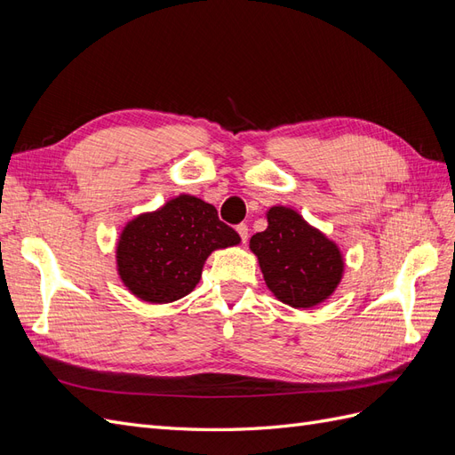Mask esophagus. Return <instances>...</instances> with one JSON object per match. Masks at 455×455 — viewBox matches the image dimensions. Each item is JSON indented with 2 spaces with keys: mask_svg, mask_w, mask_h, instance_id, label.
<instances>
[{
  "mask_svg": "<svg viewBox=\"0 0 455 455\" xmlns=\"http://www.w3.org/2000/svg\"><path fill=\"white\" fill-rule=\"evenodd\" d=\"M237 233H239V237H241V241H243V244L249 241V226L246 224H239L237 226Z\"/></svg>",
  "mask_w": 455,
  "mask_h": 455,
  "instance_id": "1",
  "label": "esophagus"
}]
</instances>
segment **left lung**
Wrapping results in <instances>:
<instances>
[{
  "mask_svg": "<svg viewBox=\"0 0 455 455\" xmlns=\"http://www.w3.org/2000/svg\"><path fill=\"white\" fill-rule=\"evenodd\" d=\"M267 228L251 239L271 294L294 309H313L336 292L346 259L336 241L291 206H271Z\"/></svg>",
  "mask_w": 455,
  "mask_h": 455,
  "instance_id": "obj_1",
  "label": "left lung"
}]
</instances>
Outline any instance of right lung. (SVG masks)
I'll return each mask as SVG.
<instances>
[{
	"instance_id": "add662e5",
	"label": "right lung",
	"mask_w": 455,
	"mask_h": 455,
	"mask_svg": "<svg viewBox=\"0 0 455 455\" xmlns=\"http://www.w3.org/2000/svg\"><path fill=\"white\" fill-rule=\"evenodd\" d=\"M241 243L220 222L214 204L180 194L123 226L116 269L127 291L146 304H171L188 296L214 251Z\"/></svg>"
}]
</instances>
